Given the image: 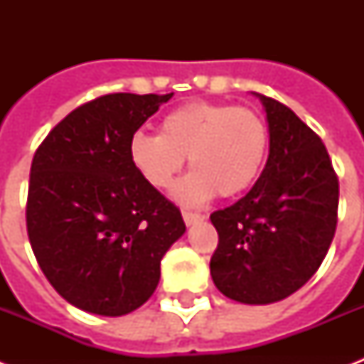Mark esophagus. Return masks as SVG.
<instances>
[{"label": "esophagus", "mask_w": 364, "mask_h": 364, "mask_svg": "<svg viewBox=\"0 0 364 364\" xmlns=\"http://www.w3.org/2000/svg\"><path fill=\"white\" fill-rule=\"evenodd\" d=\"M205 217L202 215V213H193V211H183V221H185V225L187 227H191V225H194V223L198 221H204Z\"/></svg>", "instance_id": "1"}]
</instances>
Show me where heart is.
Wrapping results in <instances>:
<instances>
[{"mask_svg":"<svg viewBox=\"0 0 364 364\" xmlns=\"http://www.w3.org/2000/svg\"><path fill=\"white\" fill-rule=\"evenodd\" d=\"M270 145L260 113L215 102H188L160 121L159 136L136 132L128 159L153 188L171 187L185 164L193 171L173 191L179 202L200 205L219 193L223 198L247 191L262 171Z\"/></svg>","mask_w":364,"mask_h":364,"instance_id":"1","label":"heart"}]
</instances>
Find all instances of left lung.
<instances>
[{
  "mask_svg": "<svg viewBox=\"0 0 364 364\" xmlns=\"http://www.w3.org/2000/svg\"><path fill=\"white\" fill-rule=\"evenodd\" d=\"M262 102L270 153L243 198L213 211L215 287L242 304H272L299 291L321 266L336 230L338 177L321 137L276 100Z\"/></svg>",
  "mask_w": 364,
  "mask_h": 364,
  "instance_id": "8db88e82",
  "label": "left lung"
}]
</instances>
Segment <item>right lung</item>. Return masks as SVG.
Segmentation results:
<instances>
[{
	"mask_svg": "<svg viewBox=\"0 0 364 364\" xmlns=\"http://www.w3.org/2000/svg\"><path fill=\"white\" fill-rule=\"evenodd\" d=\"M171 94H105L48 132L30 170L26 225L62 299L96 316L145 304L160 260L185 234L181 211L143 181L128 143Z\"/></svg>",
	"mask_w": 364,
	"mask_h": 364,
	"instance_id": "obj_1",
	"label": "right lung"
}]
</instances>
